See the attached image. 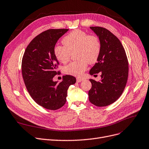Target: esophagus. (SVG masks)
I'll return each mask as SVG.
<instances>
[{
  "label": "esophagus",
  "mask_w": 149,
  "mask_h": 149,
  "mask_svg": "<svg viewBox=\"0 0 149 149\" xmlns=\"http://www.w3.org/2000/svg\"><path fill=\"white\" fill-rule=\"evenodd\" d=\"M84 79H81V78H77V82H80L81 81H83Z\"/></svg>",
  "instance_id": "esophagus-1"
}]
</instances>
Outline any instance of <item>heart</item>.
<instances>
[{"label": "heart", "mask_w": 149, "mask_h": 149, "mask_svg": "<svg viewBox=\"0 0 149 149\" xmlns=\"http://www.w3.org/2000/svg\"><path fill=\"white\" fill-rule=\"evenodd\" d=\"M64 46L56 45L54 48V56L60 63H67L72 53L79 59L70 63L63 68L65 74L80 76L86 69L88 64H95L101 53V43L97 36L88 35L81 30H75L62 40Z\"/></svg>", "instance_id": "b5f03b06"}]
</instances>
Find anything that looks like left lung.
Masks as SVG:
<instances>
[{"mask_svg":"<svg viewBox=\"0 0 149 149\" xmlns=\"http://www.w3.org/2000/svg\"><path fill=\"white\" fill-rule=\"evenodd\" d=\"M101 43L97 62L90 70L93 75L100 72V81L90 79L92 86L89 100L97 107H104L116 101L123 93L128 77V61L118 38L102 27H90Z\"/></svg>","mask_w":149,"mask_h":149,"instance_id":"8db88e82","label":"left lung"}]
</instances>
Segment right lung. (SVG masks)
Instances as JSON below:
<instances>
[{
    "mask_svg": "<svg viewBox=\"0 0 149 149\" xmlns=\"http://www.w3.org/2000/svg\"><path fill=\"white\" fill-rule=\"evenodd\" d=\"M68 29H48L37 36L26 47L22 59L21 70L24 84L30 96L38 105L55 111L66 102L68 90L74 84V76L65 75L58 83L53 79L59 71L54 48Z\"/></svg>",
    "mask_w": 149,
    "mask_h": 149,
    "instance_id": "add662e5",
    "label": "right lung"
}]
</instances>
